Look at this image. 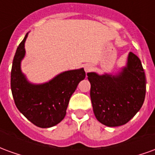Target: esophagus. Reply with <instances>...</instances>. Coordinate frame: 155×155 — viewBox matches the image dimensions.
Here are the masks:
<instances>
[{
	"label": "esophagus",
	"instance_id": "esophagus-1",
	"mask_svg": "<svg viewBox=\"0 0 155 155\" xmlns=\"http://www.w3.org/2000/svg\"><path fill=\"white\" fill-rule=\"evenodd\" d=\"M92 69H93L92 64H87L84 65V71H85V72H86V73H87V72H90V71H91Z\"/></svg>",
	"mask_w": 155,
	"mask_h": 155
}]
</instances>
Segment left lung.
Returning <instances> with one entry per match:
<instances>
[{
	"instance_id": "1",
	"label": "left lung",
	"mask_w": 155,
	"mask_h": 155,
	"mask_svg": "<svg viewBox=\"0 0 155 155\" xmlns=\"http://www.w3.org/2000/svg\"><path fill=\"white\" fill-rule=\"evenodd\" d=\"M91 99L95 118L109 127L129 122L142 107L146 79L141 61L130 52L126 64L116 74L87 73Z\"/></svg>"
}]
</instances>
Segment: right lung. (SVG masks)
<instances>
[{"mask_svg":"<svg viewBox=\"0 0 155 155\" xmlns=\"http://www.w3.org/2000/svg\"><path fill=\"white\" fill-rule=\"evenodd\" d=\"M28 33L17 47L12 63L11 88L19 111L40 128H51L66 114L68 104L77 85L85 78L84 68L61 72L51 81L34 84L21 71Z\"/></svg>","mask_w":155,"mask_h":155,"instance_id":"obj_1","label":"right lung"}]
</instances>
